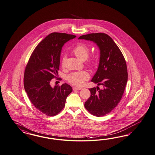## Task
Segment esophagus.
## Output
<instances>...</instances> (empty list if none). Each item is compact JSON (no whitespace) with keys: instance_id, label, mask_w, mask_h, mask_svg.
<instances>
[{"instance_id":"esophagus-1","label":"esophagus","mask_w":155,"mask_h":155,"mask_svg":"<svg viewBox=\"0 0 155 155\" xmlns=\"http://www.w3.org/2000/svg\"><path fill=\"white\" fill-rule=\"evenodd\" d=\"M82 88L81 87H73V90H82Z\"/></svg>"}]
</instances>
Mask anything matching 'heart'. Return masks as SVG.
I'll return each mask as SVG.
<instances>
[{"mask_svg": "<svg viewBox=\"0 0 155 155\" xmlns=\"http://www.w3.org/2000/svg\"><path fill=\"white\" fill-rule=\"evenodd\" d=\"M74 54L82 61H84L88 58L90 54V50L88 47L84 43H80L75 47L73 51ZM67 60V56L64 54L61 58V66H65V63ZM88 63L92 64V60H89ZM90 75L88 72L86 71H77L72 73L67 77V81L70 84L76 86H81L84 84V82L88 80Z\"/></svg>", "mask_w": 155, "mask_h": 155, "instance_id": "obj_1", "label": "heart"}]
</instances>
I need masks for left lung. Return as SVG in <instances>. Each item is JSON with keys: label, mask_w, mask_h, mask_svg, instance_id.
Here are the masks:
<instances>
[{"label": "left lung", "mask_w": 155, "mask_h": 155, "mask_svg": "<svg viewBox=\"0 0 155 155\" xmlns=\"http://www.w3.org/2000/svg\"><path fill=\"white\" fill-rule=\"evenodd\" d=\"M96 43L100 50L97 70L91 82L102 85L89 88L90 97L84 107L94 116L101 117L110 113L121 99L127 82V69L125 60L118 47L108 35L91 33L80 37Z\"/></svg>", "instance_id": "8db88e82"}]
</instances>
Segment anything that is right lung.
Masks as SVG:
<instances>
[{"label":"right lung","mask_w":155,"mask_h":155,"mask_svg":"<svg viewBox=\"0 0 155 155\" xmlns=\"http://www.w3.org/2000/svg\"><path fill=\"white\" fill-rule=\"evenodd\" d=\"M75 37L66 33L50 34L35 47L25 68V91L34 106L47 116L58 114L64 108L66 99L73 90L67 84L52 87L50 82L58 75L64 43Z\"/></svg>","instance_id":"obj_1"}]
</instances>
